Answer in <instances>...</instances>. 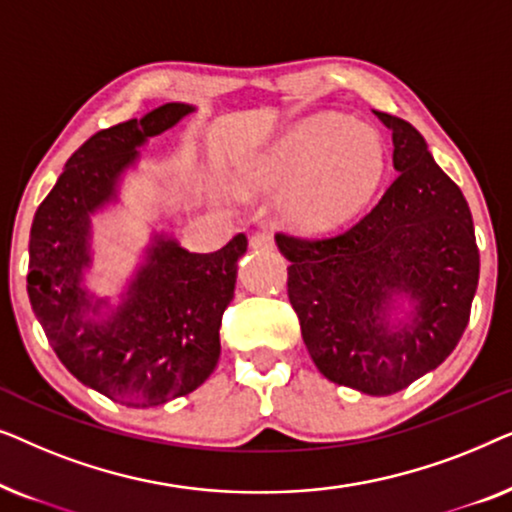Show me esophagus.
<instances>
[{
  "mask_svg": "<svg viewBox=\"0 0 512 512\" xmlns=\"http://www.w3.org/2000/svg\"><path fill=\"white\" fill-rule=\"evenodd\" d=\"M251 247L256 249H275V237L268 230H258V233H251L249 237Z\"/></svg>",
  "mask_w": 512,
  "mask_h": 512,
  "instance_id": "esophagus-1",
  "label": "esophagus"
}]
</instances>
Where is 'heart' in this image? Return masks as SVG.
Listing matches in <instances>:
<instances>
[{
  "label": "heart",
  "mask_w": 512,
  "mask_h": 512,
  "mask_svg": "<svg viewBox=\"0 0 512 512\" xmlns=\"http://www.w3.org/2000/svg\"><path fill=\"white\" fill-rule=\"evenodd\" d=\"M387 174L382 137L347 116L324 111L300 121L270 151L249 160L240 179L254 191H279L298 228H331L370 205Z\"/></svg>",
  "instance_id": "obj_1"
}]
</instances>
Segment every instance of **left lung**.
<instances>
[{
    "label": "left lung",
    "instance_id": "left-lung-1",
    "mask_svg": "<svg viewBox=\"0 0 512 512\" xmlns=\"http://www.w3.org/2000/svg\"><path fill=\"white\" fill-rule=\"evenodd\" d=\"M394 137L380 202L333 235L279 233L289 300L321 375L370 396L396 394L438 368L471 319L480 251L471 209L403 118L375 111ZM408 292L416 317L391 332L386 305Z\"/></svg>",
    "mask_w": 512,
    "mask_h": 512
}]
</instances>
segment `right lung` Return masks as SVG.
<instances>
[{
    "label": "right lung",
    "instance_id": "obj_1",
    "mask_svg": "<svg viewBox=\"0 0 512 512\" xmlns=\"http://www.w3.org/2000/svg\"><path fill=\"white\" fill-rule=\"evenodd\" d=\"M188 111V104L170 102L142 121L95 132L67 160L30 230L27 296L53 352L76 380L130 408L191 394L214 373L221 317L233 300L237 258L247 251L244 233L212 254L158 237L114 317H86L97 312L81 286L90 263V212L114 198L118 174L137 158V146Z\"/></svg>",
    "mask_w": 512,
    "mask_h": 512
}]
</instances>
